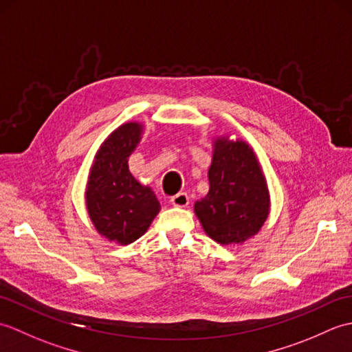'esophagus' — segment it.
I'll use <instances>...</instances> for the list:
<instances>
[{"label": "esophagus", "instance_id": "obj_1", "mask_svg": "<svg viewBox=\"0 0 352 352\" xmlns=\"http://www.w3.org/2000/svg\"><path fill=\"white\" fill-rule=\"evenodd\" d=\"M170 203H172V206H175V207H188V204H189L188 193H184V192L177 193V195L170 198Z\"/></svg>", "mask_w": 352, "mask_h": 352}]
</instances>
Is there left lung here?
Here are the masks:
<instances>
[{
	"mask_svg": "<svg viewBox=\"0 0 352 352\" xmlns=\"http://www.w3.org/2000/svg\"><path fill=\"white\" fill-rule=\"evenodd\" d=\"M210 190L195 203L206 234L221 245L256 236L269 216V190L256 153L246 142L219 136L208 168Z\"/></svg>",
	"mask_w": 352,
	"mask_h": 352,
	"instance_id": "left-lung-1",
	"label": "left lung"
}]
</instances>
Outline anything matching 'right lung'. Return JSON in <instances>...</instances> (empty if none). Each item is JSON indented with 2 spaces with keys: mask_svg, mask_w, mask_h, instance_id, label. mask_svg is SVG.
I'll return each mask as SVG.
<instances>
[{
  "mask_svg": "<svg viewBox=\"0 0 352 352\" xmlns=\"http://www.w3.org/2000/svg\"><path fill=\"white\" fill-rule=\"evenodd\" d=\"M144 125L126 122L102 142L89 172L86 207L95 230L110 242L129 245L146 233L160 212L148 186L131 175L129 157L136 149Z\"/></svg>",
  "mask_w": 352,
  "mask_h": 352,
  "instance_id": "add662e5",
  "label": "right lung"
}]
</instances>
